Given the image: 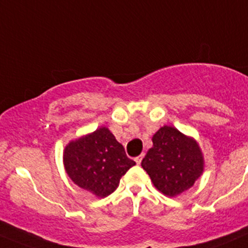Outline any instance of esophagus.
I'll use <instances>...</instances> for the list:
<instances>
[{
  "mask_svg": "<svg viewBox=\"0 0 248 248\" xmlns=\"http://www.w3.org/2000/svg\"><path fill=\"white\" fill-rule=\"evenodd\" d=\"M142 158H143V155H138V157L135 158V162L138 164H140L141 163V161H142Z\"/></svg>",
  "mask_w": 248,
  "mask_h": 248,
  "instance_id": "esophagus-1",
  "label": "esophagus"
}]
</instances>
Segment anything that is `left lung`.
Here are the masks:
<instances>
[{"mask_svg":"<svg viewBox=\"0 0 248 248\" xmlns=\"http://www.w3.org/2000/svg\"><path fill=\"white\" fill-rule=\"evenodd\" d=\"M152 142L141 166L153 185L170 197L190 188L203 171V157L196 141L166 125L153 135Z\"/></svg>","mask_w":248,"mask_h":248,"instance_id":"left-lung-1","label":"left lung"}]
</instances>
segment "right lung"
Here are the masks:
<instances>
[{
  "label": "right lung",
  "mask_w": 248,
  "mask_h": 248,
  "mask_svg": "<svg viewBox=\"0 0 248 248\" xmlns=\"http://www.w3.org/2000/svg\"><path fill=\"white\" fill-rule=\"evenodd\" d=\"M63 159L70 179L98 197L110 195L120 178L136 164L107 128L72 141L65 147Z\"/></svg>",
  "instance_id": "1"
}]
</instances>
